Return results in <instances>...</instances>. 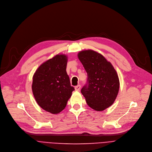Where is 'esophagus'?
Segmentation results:
<instances>
[{"label": "esophagus", "mask_w": 152, "mask_h": 152, "mask_svg": "<svg viewBox=\"0 0 152 152\" xmlns=\"http://www.w3.org/2000/svg\"><path fill=\"white\" fill-rule=\"evenodd\" d=\"M75 88V90H76V91H79L80 89V85H78V86H76Z\"/></svg>", "instance_id": "obj_1"}]
</instances>
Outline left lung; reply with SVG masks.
I'll list each match as a JSON object with an SVG mask.
<instances>
[{
    "mask_svg": "<svg viewBox=\"0 0 152 152\" xmlns=\"http://www.w3.org/2000/svg\"><path fill=\"white\" fill-rule=\"evenodd\" d=\"M77 57L88 75V86L81 93L88 105L96 111L101 112L114 103L119 88L118 73L111 62L97 51L82 50Z\"/></svg>",
    "mask_w": 152,
    "mask_h": 152,
    "instance_id": "left-lung-1",
    "label": "left lung"
}]
</instances>
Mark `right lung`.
<instances>
[{
    "instance_id": "obj_1",
    "label": "right lung",
    "mask_w": 152,
    "mask_h": 152,
    "mask_svg": "<svg viewBox=\"0 0 152 152\" xmlns=\"http://www.w3.org/2000/svg\"><path fill=\"white\" fill-rule=\"evenodd\" d=\"M67 62V55L58 54L41 64L33 76L31 88L36 102L52 114L62 111L75 90L66 72Z\"/></svg>"
}]
</instances>
